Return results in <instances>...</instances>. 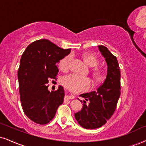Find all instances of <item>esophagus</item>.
<instances>
[{"label":"esophagus","mask_w":146,"mask_h":146,"mask_svg":"<svg viewBox=\"0 0 146 146\" xmlns=\"http://www.w3.org/2000/svg\"><path fill=\"white\" fill-rule=\"evenodd\" d=\"M65 100H72V99L74 98V96L72 95H67L65 96Z\"/></svg>","instance_id":"obj_1"}]
</instances>
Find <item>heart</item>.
Instances as JSON below:
<instances>
[{"label":"heart","mask_w":146,"mask_h":146,"mask_svg":"<svg viewBox=\"0 0 146 146\" xmlns=\"http://www.w3.org/2000/svg\"><path fill=\"white\" fill-rule=\"evenodd\" d=\"M71 55H67L61 59L59 62V67L62 71H67L69 68V65L71 61ZM84 62L88 66L94 68L91 70L93 79L96 83H99L104 79V73L102 70L98 68H95L98 66L99 61L97 57L91 53H84L82 55ZM62 84L66 89L74 93H81L87 91L91 88V80L87 77H84L75 74H70L66 75L62 78Z\"/></svg>","instance_id":"obj_1"}]
</instances>
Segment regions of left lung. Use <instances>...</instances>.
Listing matches in <instances>:
<instances>
[{
	"mask_svg": "<svg viewBox=\"0 0 146 146\" xmlns=\"http://www.w3.org/2000/svg\"><path fill=\"white\" fill-rule=\"evenodd\" d=\"M98 48L107 63L106 78L97 91L80 95L85 101L81 110L74 114L79 125L87 129L105 125L114 113L120 95V71L117 58L106 46L99 45Z\"/></svg>",
	"mask_w": 146,
	"mask_h": 146,
	"instance_id": "1",
	"label": "left lung"
}]
</instances>
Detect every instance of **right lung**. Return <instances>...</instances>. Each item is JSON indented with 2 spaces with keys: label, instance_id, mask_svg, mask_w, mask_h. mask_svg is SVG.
I'll return each instance as SVG.
<instances>
[{
  "label": "right lung",
  "instance_id": "add662e5",
  "mask_svg": "<svg viewBox=\"0 0 146 146\" xmlns=\"http://www.w3.org/2000/svg\"><path fill=\"white\" fill-rule=\"evenodd\" d=\"M46 39H40L27 46L21 55L18 70L19 95L24 114L34 123L46 125L55 116L64 102L62 86L50 92L49 79H56V63L70 53Z\"/></svg>",
  "mask_w": 146,
  "mask_h": 146
}]
</instances>
